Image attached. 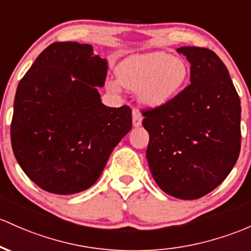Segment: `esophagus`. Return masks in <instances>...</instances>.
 <instances>
[{"label": "esophagus", "instance_id": "obj_1", "mask_svg": "<svg viewBox=\"0 0 251 251\" xmlns=\"http://www.w3.org/2000/svg\"><path fill=\"white\" fill-rule=\"evenodd\" d=\"M132 120H133V126L138 127V126L142 125V114L138 111H133V113H132Z\"/></svg>", "mask_w": 251, "mask_h": 251}]
</instances>
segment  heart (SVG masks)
Returning <instances> with one entry per match:
<instances>
[{"label":"heart","mask_w":251,"mask_h":251,"mask_svg":"<svg viewBox=\"0 0 251 251\" xmlns=\"http://www.w3.org/2000/svg\"><path fill=\"white\" fill-rule=\"evenodd\" d=\"M117 77L123 87L139 90L140 102L149 107H159L177 94L186 81L187 68L181 59L155 52L125 59L117 68ZM108 85L118 90L114 82Z\"/></svg>","instance_id":"heart-1"}]
</instances>
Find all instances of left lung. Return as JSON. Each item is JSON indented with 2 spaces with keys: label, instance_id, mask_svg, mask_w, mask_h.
Wrapping results in <instances>:
<instances>
[{
  "label": "left lung",
  "instance_id": "1",
  "mask_svg": "<svg viewBox=\"0 0 251 251\" xmlns=\"http://www.w3.org/2000/svg\"><path fill=\"white\" fill-rule=\"evenodd\" d=\"M191 84L169 102L143 108L147 158L159 188L183 200L201 198L230 174L241 151V100L213 51L182 46Z\"/></svg>",
  "mask_w": 251,
  "mask_h": 251
}]
</instances>
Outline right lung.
<instances>
[{
	"mask_svg": "<svg viewBox=\"0 0 251 251\" xmlns=\"http://www.w3.org/2000/svg\"><path fill=\"white\" fill-rule=\"evenodd\" d=\"M107 60L89 44L53 43L21 78L10 140L25 174L44 191L75 194L100 177L113 149L132 128L128 106L101 102Z\"/></svg>",
	"mask_w": 251,
	"mask_h": 251,
	"instance_id": "obj_1",
	"label": "right lung"
}]
</instances>
